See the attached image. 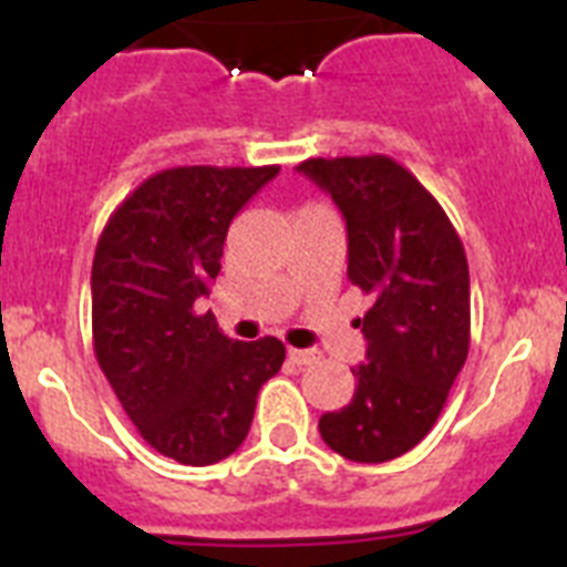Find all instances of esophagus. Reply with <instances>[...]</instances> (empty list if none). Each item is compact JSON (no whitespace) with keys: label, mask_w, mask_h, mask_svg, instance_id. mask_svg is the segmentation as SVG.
Returning a JSON list of instances; mask_svg holds the SVG:
<instances>
[{"label":"esophagus","mask_w":567,"mask_h":567,"mask_svg":"<svg viewBox=\"0 0 567 567\" xmlns=\"http://www.w3.org/2000/svg\"><path fill=\"white\" fill-rule=\"evenodd\" d=\"M289 360L298 365H315L320 363L318 349H289Z\"/></svg>","instance_id":"obj_1"}]
</instances>
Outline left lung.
Wrapping results in <instances>:
<instances>
[{
    "instance_id": "1",
    "label": "left lung",
    "mask_w": 567,
    "mask_h": 567,
    "mask_svg": "<svg viewBox=\"0 0 567 567\" xmlns=\"http://www.w3.org/2000/svg\"><path fill=\"white\" fill-rule=\"evenodd\" d=\"M300 173L346 218L349 280L372 307L358 327L354 398L320 417L323 443L354 463H389L432 432L471 343L463 240L423 184L389 155L307 158Z\"/></svg>"
}]
</instances>
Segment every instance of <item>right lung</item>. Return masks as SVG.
<instances>
[{
    "mask_svg": "<svg viewBox=\"0 0 567 567\" xmlns=\"http://www.w3.org/2000/svg\"><path fill=\"white\" fill-rule=\"evenodd\" d=\"M278 169H158L99 235L93 352L138 434L184 465L218 463L244 443L260 385L287 358L278 338L233 340L195 309L221 272L229 224Z\"/></svg>",
    "mask_w": 567,
    "mask_h": 567,
    "instance_id": "obj_1",
    "label": "right lung"
}]
</instances>
